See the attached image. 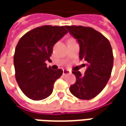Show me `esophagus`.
<instances>
[{
  "label": "esophagus",
  "instance_id": "obj_1",
  "mask_svg": "<svg viewBox=\"0 0 126 126\" xmlns=\"http://www.w3.org/2000/svg\"><path fill=\"white\" fill-rule=\"evenodd\" d=\"M71 71L70 70H63V75H66V74H71Z\"/></svg>",
  "mask_w": 126,
  "mask_h": 126
}]
</instances>
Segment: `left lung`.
<instances>
[{
  "label": "left lung",
  "instance_id": "obj_1",
  "mask_svg": "<svg viewBox=\"0 0 126 126\" xmlns=\"http://www.w3.org/2000/svg\"><path fill=\"white\" fill-rule=\"evenodd\" d=\"M80 46L79 58L87 62L84 76L73 71L76 83L69 88L71 94L81 99L94 98L101 93L111 76L114 56L109 40L91 27L65 26Z\"/></svg>",
  "mask_w": 126,
  "mask_h": 126
}]
</instances>
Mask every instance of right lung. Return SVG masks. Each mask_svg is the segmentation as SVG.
Returning a JSON list of instances; mask_svg holds the SVG:
<instances>
[{
	"label": "right lung",
	"instance_id": "obj_1",
	"mask_svg": "<svg viewBox=\"0 0 126 126\" xmlns=\"http://www.w3.org/2000/svg\"><path fill=\"white\" fill-rule=\"evenodd\" d=\"M67 33L65 27L46 25L33 29L19 39L15 55V78L20 89L33 100L49 97L63 71L47 67L53 46Z\"/></svg>",
	"mask_w": 126,
	"mask_h": 126
}]
</instances>
